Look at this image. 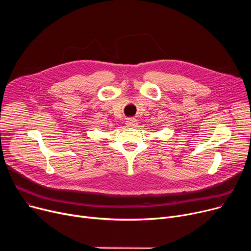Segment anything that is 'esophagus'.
<instances>
[{"instance_id": "1", "label": "esophagus", "mask_w": 251, "mask_h": 251, "mask_svg": "<svg viewBox=\"0 0 251 251\" xmlns=\"http://www.w3.org/2000/svg\"><path fill=\"white\" fill-rule=\"evenodd\" d=\"M126 125H127V127H135L137 125V120L133 118L128 119V120L126 121Z\"/></svg>"}]
</instances>
